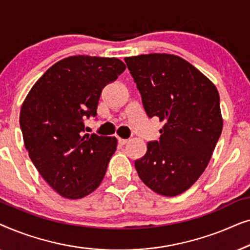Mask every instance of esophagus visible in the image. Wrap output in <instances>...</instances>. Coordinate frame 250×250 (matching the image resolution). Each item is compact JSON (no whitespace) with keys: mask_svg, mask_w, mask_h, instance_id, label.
Segmentation results:
<instances>
[{"mask_svg":"<svg viewBox=\"0 0 250 250\" xmlns=\"http://www.w3.org/2000/svg\"><path fill=\"white\" fill-rule=\"evenodd\" d=\"M127 142H128V140H126V139H121V138L118 139V143H119V145H121V146H124V145H126V143H127Z\"/></svg>","mask_w":250,"mask_h":250,"instance_id":"1","label":"esophagus"}]
</instances>
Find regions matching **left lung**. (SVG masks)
I'll return each mask as SVG.
<instances>
[{
  "mask_svg": "<svg viewBox=\"0 0 250 250\" xmlns=\"http://www.w3.org/2000/svg\"><path fill=\"white\" fill-rule=\"evenodd\" d=\"M149 118L164 122L158 141L134 165L155 192L174 197L204 173L220 139L223 121L215 85L182 58L165 53L125 58Z\"/></svg>",
  "mask_w": 250,
  "mask_h": 250,
  "instance_id": "left-lung-1",
  "label": "left lung"
}]
</instances>
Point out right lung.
Returning <instances> with one entry per match:
<instances>
[{"label":"right lung","instance_id":"right-lung-1","mask_svg":"<svg viewBox=\"0 0 250 250\" xmlns=\"http://www.w3.org/2000/svg\"><path fill=\"white\" fill-rule=\"evenodd\" d=\"M116 58L74 56L49 68L20 111L23 142L36 169L60 196L80 199L97 189L117 140L84 134L101 92L125 70Z\"/></svg>","mask_w":250,"mask_h":250}]
</instances>
